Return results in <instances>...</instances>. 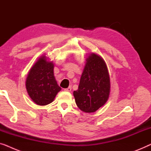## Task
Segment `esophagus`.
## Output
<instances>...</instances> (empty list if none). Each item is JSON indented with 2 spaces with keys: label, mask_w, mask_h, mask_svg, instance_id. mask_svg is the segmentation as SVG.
Wrapping results in <instances>:
<instances>
[{
  "label": "esophagus",
  "mask_w": 151,
  "mask_h": 151,
  "mask_svg": "<svg viewBox=\"0 0 151 151\" xmlns=\"http://www.w3.org/2000/svg\"><path fill=\"white\" fill-rule=\"evenodd\" d=\"M64 90H65V91H71V86H69V87L67 88H65Z\"/></svg>",
  "instance_id": "34e87169"
}]
</instances>
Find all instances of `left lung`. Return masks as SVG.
<instances>
[{
    "label": "left lung",
    "mask_w": 151,
    "mask_h": 151,
    "mask_svg": "<svg viewBox=\"0 0 151 151\" xmlns=\"http://www.w3.org/2000/svg\"><path fill=\"white\" fill-rule=\"evenodd\" d=\"M110 86L106 64L102 58L92 53L86 59L78 89L73 91L78 108L86 113L96 111L108 100Z\"/></svg>",
    "instance_id": "8db88e82"
}]
</instances>
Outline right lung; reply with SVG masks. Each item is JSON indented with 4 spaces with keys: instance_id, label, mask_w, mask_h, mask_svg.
I'll return each instance as SVG.
<instances>
[{
    "instance_id": "right-lung-1",
    "label": "right lung",
    "mask_w": 151,
    "mask_h": 151,
    "mask_svg": "<svg viewBox=\"0 0 151 151\" xmlns=\"http://www.w3.org/2000/svg\"><path fill=\"white\" fill-rule=\"evenodd\" d=\"M26 88L36 104L45 106L52 102L61 90L55 79L52 62H47L45 56L39 58L29 72Z\"/></svg>"
}]
</instances>
